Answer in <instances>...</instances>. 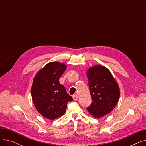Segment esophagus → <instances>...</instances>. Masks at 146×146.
I'll return each mask as SVG.
<instances>
[{
  "mask_svg": "<svg viewBox=\"0 0 146 146\" xmlns=\"http://www.w3.org/2000/svg\"><path fill=\"white\" fill-rule=\"evenodd\" d=\"M73 98L74 99V101H77L78 99V96L77 95H73Z\"/></svg>",
  "mask_w": 146,
  "mask_h": 146,
  "instance_id": "34e87169",
  "label": "esophagus"
}]
</instances>
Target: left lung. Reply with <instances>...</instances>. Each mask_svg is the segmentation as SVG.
Listing matches in <instances>:
<instances>
[{
	"mask_svg": "<svg viewBox=\"0 0 146 146\" xmlns=\"http://www.w3.org/2000/svg\"><path fill=\"white\" fill-rule=\"evenodd\" d=\"M92 103L87 110L97 118L110 113L119 98V89L111 73L102 66H95L87 72Z\"/></svg>",
	"mask_w": 146,
	"mask_h": 146,
	"instance_id": "8db88e82",
	"label": "left lung"
}]
</instances>
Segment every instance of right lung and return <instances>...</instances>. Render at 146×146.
Wrapping results in <instances>:
<instances>
[{
    "mask_svg": "<svg viewBox=\"0 0 146 146\" xmlns=\"http://www.w3.org/2000/svg\"><path fill=\"white\" fill-rule=\"evenodd\" d=\"M66 69L63 64L49 63L36 74L33 81L31 95L34 104L39 113L50 120L64 114L67 103L73 101L59 82Z\"/></svg>",
    "mask_w": 146,
    "mask_h": 146,
    "instance_id": "right-lung-1",
    "label": "right lung"
}]
</instances>
